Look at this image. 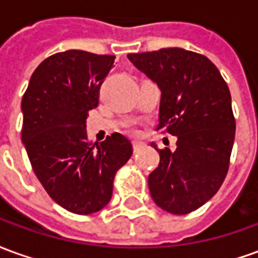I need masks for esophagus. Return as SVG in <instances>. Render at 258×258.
Returning <instances> with one entry per match:
<instances>
[{
  "label": "esophagus",
  "mask_w": 258,
  "mask_h": 258,
  "mask_svg": "<svg viewBox=\"0 0 258 258\" xmlns=\"http://www.w3.org/2000/svg\"><path fill=\"white\" fill-rule=\"evenodd\" d=\"M141 145V142H138V141H134V142H133V146H134V151H137V149H138V146Z\"/></svg>",
  "instance_id": "obj_1"
}]
</instances>
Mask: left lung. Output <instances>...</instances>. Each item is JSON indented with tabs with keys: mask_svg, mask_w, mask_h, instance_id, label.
Listing matches in <instances>:
<instances>
[{
	"mask_svg": "<svg viewBox=\"0 0 258 258\" xmlns=\"http://www.w3.org/2000/svg\"><path fill=\"white\" fill-rule=\"evenodd\" d=\"M127 58L162 92L157 130L177 137V149H157L160 162L148 185L153 202L171 214H188L217 194L235 140L231 94L216 64L182 48L128 53Z\"/></svg>",
	"mask_w": 258,
	"mask_h": 258,
	"instance_id": "8db88e82",
	"label": "left lung"
}]
</instances>
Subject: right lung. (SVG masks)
<instances>
[{
	"instance_id": "right-lung-1",
	"label": "right lung",
	"mask_w": 258,
	"mask_h": 258,
	"mask_svg": "<svg viewBox=\"0 0 258 258\" xmlns=\"http://www.w3.org/2000/svg\"><path fill=\"white\" fill-rule=\"evenodd\" d=\"M114 56L70 49L38 64L22 98V142L37 178L59 206L92 214L110 202L113 179L133 155V145L114 133L101 144L87 140L88 110Z\"/></svg>"
}]
</instances>
